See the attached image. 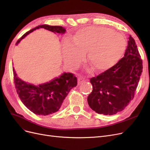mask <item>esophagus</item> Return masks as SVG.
<instances>
[{
    "label": "esophagus",
    "mask_w": 150,
    "mask_h": 150,
    "mask_svg": "<svg viewBox=\"0 0 150 150\" xmlns=\"http://www.w3.org/2000/svg\"><path fill=\"white\" fill-rule=\"evenodd\" d=\"M87 81V79H86L85 78H84V77L83 76H79L78 78V84H81L83 83L84 82H85V81Z\"/></svg>",
    "instance_id": "esophagus-1"
}]
</instances>
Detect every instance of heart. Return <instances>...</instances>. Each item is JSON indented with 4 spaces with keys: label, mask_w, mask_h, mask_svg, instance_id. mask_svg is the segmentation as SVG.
I'll return each mask as SVG.
<instances>
[{
    "label": "heart",
    "mask_w": 150,
    "mask_h": 150,
    "mask_svg": "<svg viewBox=\"0 0 150 150\" xmlns=\"http://www.w3.org/2000/svg\"><path fill=\"white\" fill-rule=\"evenodd\" d=\"M74 43L66 40L62 44L65 64L76 67L88 59L98 71H105L118 62L126 50V42L121 34L104 26H90L81 29L72 38Z\"/></svg>",
    "instance_id": "heart-1"
}]
</instances>
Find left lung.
<instances>
[{
  "instance_id": "8db88e82",
  "label": "left lung",
  "mask_w": 150,
  "mask_h": 150,
  "mask_svg": "<svg viewBox=\"0 0 150 150\" xmlns=\"http://www.w3.org/2000/svg\"><path fill=\"white\" fill-rule=\"evenodd\" d=\"M143 72V61L135 40L130 35L125 56L110 69L90 79L93 91L89 107L98 114L115 115L128 105Z\"/></svg>"
}]
</instances>
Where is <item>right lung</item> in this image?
<instances>
[{"instance_id": "add662e5", "label": "right lung", "mask_w": 150, "mask_h": 150, "mask_svg": "<svg viewBox=\"0 0 150 150\" xmlns=\"http://www.w3.org/2000/svg\"><path fill=\"white\" fill-rule=\"evenodd\" d=\"M40 28L61 34L66 31L62 26L38 25L27 32L17 40L16 44L29 33ZM13 74L15 87L21 101L30 111L38 115L46 116L57 112L71 89L78 84L76 77L69 72H64L59 78L38 86L22 81L17 77L14 68H13Z\"/></svg>"}]
</instances>
